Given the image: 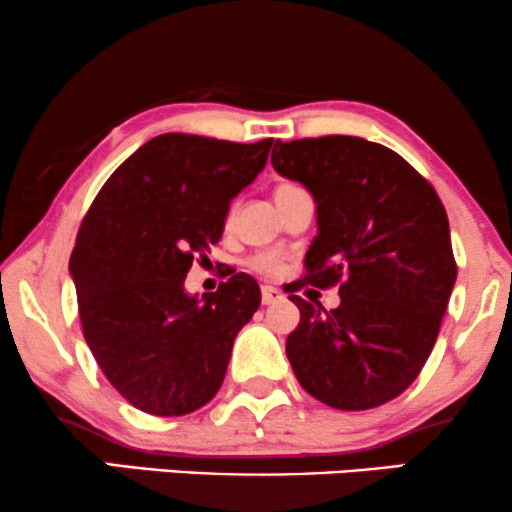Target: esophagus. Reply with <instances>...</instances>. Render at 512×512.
Listing matches in <instances>:
<instances>
[{"label": "esophagus", "mask_w": 512, "mask_h": 512, "mask_svg": "<svg viewBox=\"0 0 512 512\" xmlns=\"http://www.w3.org/2000/svg\"><path fill=\"white\" fill-rule=\"evenodd\" d=\"M283 297H286V295H283L278 288L262 286V304H276V302H281Z\"/></svg>", "instance_id": "1"}]
</instances>
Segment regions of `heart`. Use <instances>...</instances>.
I'll use <instances>...</instances> for the list:
<instances>
[{
	"instance_id": "heart-1",
	"label": "heart",
	"mask_w": 512,
	"mask_h": 512,
	"mask_svg": "<svg viewBox=\"0 0 512 512\" xmlns=\"http://www.w3.org/2000/svg\"><path fill=\"white\" fill-rule=\"evenodd\" d=\"M288 189H295V184H281L276 189V193H283V191H288ZM250 267L255 269V271H260V274H269V276H274V274H278V271H281V262L276 260L274 255H255L250 260Z\"/></svg>"
}]
</instances>
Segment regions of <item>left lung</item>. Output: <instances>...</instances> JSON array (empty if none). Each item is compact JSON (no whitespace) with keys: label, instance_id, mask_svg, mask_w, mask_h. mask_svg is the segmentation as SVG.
I'll list each match as a JSON object with an SVG mask.
<instances>
[{"label":"left lung","instance_id":"8db88e82","mask_svg":"<svg viewBox=\"0 0 512 512\" xmlns=\"http://www.w3.org/2000/svg\"><path fill=\"white\" fill-rule=\"evenodd\" d=\"M271 165L316 200L302 286H340L331 312L300 295L286 354L312 397L340 411L385 404L418 378L456 283L446 210L413 167L359 137L276 141Z\"/></svg>","mask_w":512,"mask_h":512}]
</instances>
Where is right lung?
Listing matches in <instances>:
<instances>
[{"label": "right lung", "instance_id": "right-lung-1", "mask_svg": "<svg viewBox=\"0 0 512 512\" xmlns=\"http://www.w3.org/2000/svg\"><path fill=\"white\" fill-rule=\"evenodd\" d=\"M271 144L160 134L111 174L82 219L70 274L84 340L139 411L186 416L222 387L260 286L234 271L198 300L184 278L222 238L231 198L264 170Z\"/></svg>", "mask_w": 512, "mask_h": 512}]
</instances>
